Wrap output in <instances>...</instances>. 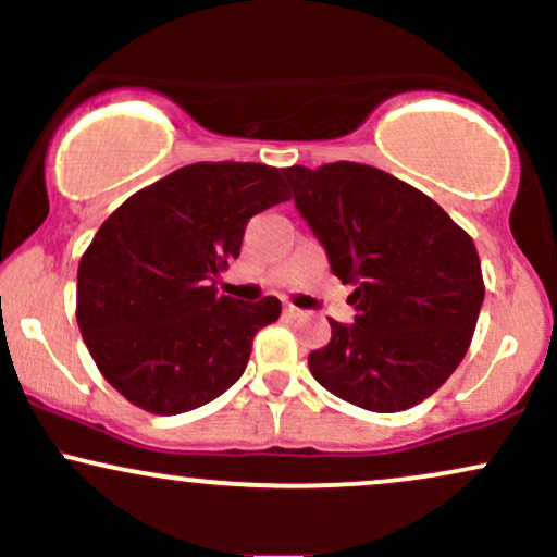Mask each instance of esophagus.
I'll use <instances>...</instances> for the list:
<instances>
[{
  "label": "esophagus",
  "mask_w": 557,
  "mask_h": 557,
  "mask_svg": "<svg viewBox=\"0 0 557 557\" xmlns=\"http://www.w3.org/2000/svg\"><path fill=\"white\" fill-rule=\"evenodd\" d=\"M285 317L287 319H298V317H304V311H300V309H296V306H293V304H285Z\"/></svg>",
  "instance_id": "obj_1"
}]
</instances>
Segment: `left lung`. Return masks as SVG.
I'll use <instances>...</instances> for the list:
<instances>
[{
  "instance_id": "left-lung-1",
  "label": "left lung",
  "mask_w": 557,
  "mask_h": 557,
  "mask_svg": "<svg viewBox=\"0 0 557 557\" xmlns=\"http://www.w3.org/2000/svg\"><path fill=\"white\" fill-rule=\"evenodd\" d=\"M335 277L354 285V324L309 354L337 398L395 413L430 398L469 350L484 300L474 240L413 185L356 162L283 170Z\"/></svg>"
}]
</instances>
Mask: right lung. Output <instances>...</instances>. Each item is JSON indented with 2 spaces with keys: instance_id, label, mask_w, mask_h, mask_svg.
I'll list each match as a JSON object with an SVG mask.
<instances>
[{
  "instance_id": "obj_1",
  "label": "right lung",
  "mask_w": 557,
  "mask_h": 557,
  "mask_svg": "<svg viewBox=\"0 0 557 557\" xmlns=\"http://www.w3.org/2000/svg\"><path fill=\"white\" fill-rule=\"evenodd\" d=\"M277 168L198 162L133 194L78 267V327L104 380L144 411H194L246 372L280 300L220 296L253 214L287 201Z\"/></svg>"
}]
</instances>
